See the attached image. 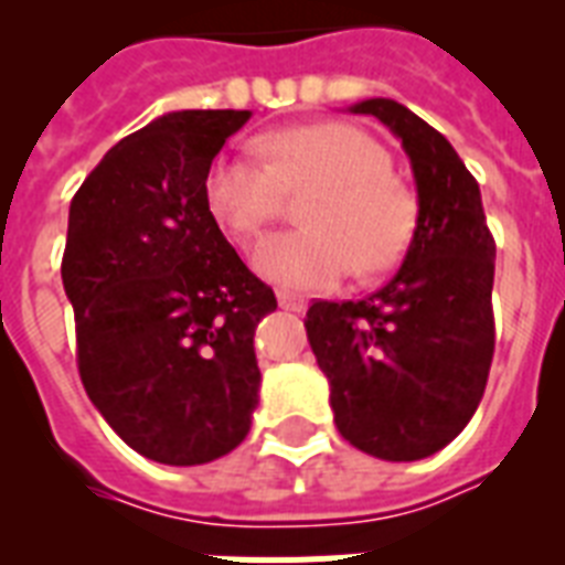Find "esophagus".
I'll list each match as a JSON object with an SVG mask.
<instances>
[{
  "label": "esophagus",
  "instance_id": "obj_1",
  "mask_svg": "<svg viewBox=\"0 0 565 565\" xmlns=\"http://www.w3.org/2000/svg\"><path fill=\"white\" fill-rule=\"evenodd\" d=\"M275 296H278V305H281L284 310H292V313H301V310L308 308V299H305V296H299V292L278 290Z\"/></svg>",
  "mask_w": 565,
  "mask_h": 565
}]
</instances>
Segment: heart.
Segmentation results:
<instances>
[{
  "mask_svg": "<svg viewBox=\"0 0 565 565\" xmlns=\"http://www.w3.org/2000/svg\"><path fill=\"white\" fill-rule=\"evenodd\" d=\"M266 161L222 154L204 179V199L231 237L255 239L281 211L287 193H313L301 207L308 228L260 243L252 264L266 281L290 290H322L354 264L377 273L411 237V193L390 175V154L370 135L343 122L269 131L257 140Z\"/></svg>",
  "mask_w": 565,
  "mask_h": 565,
  "instance_id": "b5f03b06",
  "label": "heart"
}]
</instances>
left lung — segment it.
<instances>
[{"mask_svg":"<svg viewBox=\"0 0 565 565\" xmlns=\"http://www.w3.org/2000/svg\"><path fill=\"white\" fill-rule=\"evenodd\" d=\"M381 119L411 158L416 228L402 266L361 301H313L310 349L331 386L337 430L381 460H422L469 425L490 375L495 239L481 190L455 146L395 99Z\"/></svg>","mask_w":565,"mask_h":565,"instance_id":"left-lung-1","label":"left lung"}]
</instances>
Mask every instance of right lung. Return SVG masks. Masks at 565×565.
<instances>
[{"instance_id": "right-lung-1", "label": "right lung", "mask_w": 565, "mask_h": 565, "mask_svg": "<svg viewBox=\"0 0 565 565\" xmlns=\"http://www.w3.org/2000/svg\"><path fill=\"white\" fill-rule=\"evenodd\" d=\"M252 110H172L119 140L70 204L64 278L78 375L119 439L199 466L246 439L257 322L275 292L222 237L204 179Z\"/></svg>"}]
</instances>
